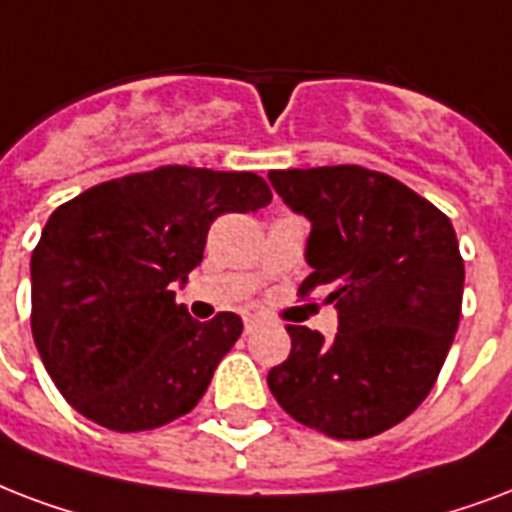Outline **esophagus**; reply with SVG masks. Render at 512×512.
<instances>
[{"instance_id": "obj_1", "label": "esophagus", "mask_w": 512, "mask_h": 512, "mask_svg": "<svg viewBox=\"0 0 512 512\" xmlns=\"http://www.w3.org/2000/svg\"><path fill=\"white\" fill-rule=\"evenodd\" d=\"M259 326V315H253V312H245L243 315V328H245V334H251L253 328Z\"/></svg>"}]
</instances>
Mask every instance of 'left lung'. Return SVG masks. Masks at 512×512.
<instances>
[{
	"mask_svg": "<svg viewBox=\"0 0 512 512\" xmlns=\"http://www.w3.org/2000/svg\"><path fill=\"white\" fill-rule=\"evenodd\" d=\"M293 213L310 219L304 259L339 312L326 342L288 326L291 355L269 371L296 422L339 441L398 425L427 398L462 310L465 264L451 221L395 178L360 165L269 170Z\"/></svg>",
	"mask_w": 512,
	"mask_h": 512,
	"instance_id": "left-lung-1",
	"label": "left lung"
}]
</instances>
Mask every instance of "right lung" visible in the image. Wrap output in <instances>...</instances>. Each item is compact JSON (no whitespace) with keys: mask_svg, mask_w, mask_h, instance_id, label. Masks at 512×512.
<instances>
[{"mask_svg":"<svg viewBox=\"0 0 512 512\" xmlns=\"http://www.w3.org/2000/svg\"><path fill=\"white\" fill-rule=\"evenodd\" d=\"M269 200L256 173L165 165L55 208L31 253V334L82 417L138 433L197 406L243 320L219 312L200 323L173 285L200 264L221 213Z\"/></svg>","mask_w":512,"mask_h":512,"instance_id":"right-lung-1","label":"right lung"}]
</instances>
